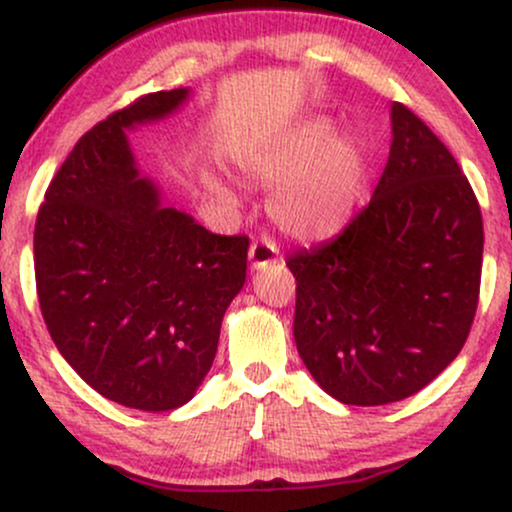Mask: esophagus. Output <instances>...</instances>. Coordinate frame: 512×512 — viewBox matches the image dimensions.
I'll use <instances>...</instances> for the list:
<instances>
[{"mask_svg":"<svg viewBox=\"0 0 512 512\" xmlns=\"http://www.w3.org/2000/svg\"><path fill=\"white\" fill-rule=\"evenodd\" d=\"M281 260L279 248L269 238H260L250 245V264L252 269L269 267V264H276Z\"/></svg>","mask_w":512,"mask_h":512,"instance_id":"34e87169","label":"esophagus"}]
</instances>
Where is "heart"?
I'll return each mask as SVG.
<instances>
[{"mask_svg": "<svg viewBox=\"0 0 512 512\" xmlns=\"http://www.w3.org/2000/svg\"><path fill=\"white\" fill-rule=\"evenodd\" d=\"M245 175L262 187H274L269 214L296 240H327L351 221L366 190V149L354 134H337L332 117H310L272 144L240 161ZM207 187L233 199L221 178L207 173Z\"/></svg>", "mask_w": 512, "mask_h": 512, "instance_id": "b5f03b06", "label": "heart"}]
</instances>
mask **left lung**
Segmentation results:
<instances>
[{
    "mask_svg": "<svg viewBox=\"0 0 512 512\" xmlns=\"http://www.w3.org/2000/svg\"><path fill=\"white\" fill-rule=\"evenodd\" d=\"M370 204L330 243L296 252L293 337L315 383L356 407L399 402L455 361L479 303L484 226L436 134L392 103Z\"/></svg>",
    "mask_w": 512,
    "mask_h": 512,
    "instance_id": "8db88e82",
    "label": "left lung"
}]
</instances>
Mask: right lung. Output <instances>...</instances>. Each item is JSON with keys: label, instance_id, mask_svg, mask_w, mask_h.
<instances>
[{"label": "right lung", "instance_id": "right-lung-1", "mask_svg": "<svg viewBox=\"0 0 512 512\" xmlns=\"http://www.w3.org/2000/svg\"><path fill=\"white\" fill-rule=\"evenodd\" d=\"M190 88L156 91L76 142L35 221V286L64 361L103 397L170 411L195 397L221 320L245 284V236L166 207L127 129L173 115Z\"/></svg>", "mask_w": 512, "mask_h": 512}]
</instances>
